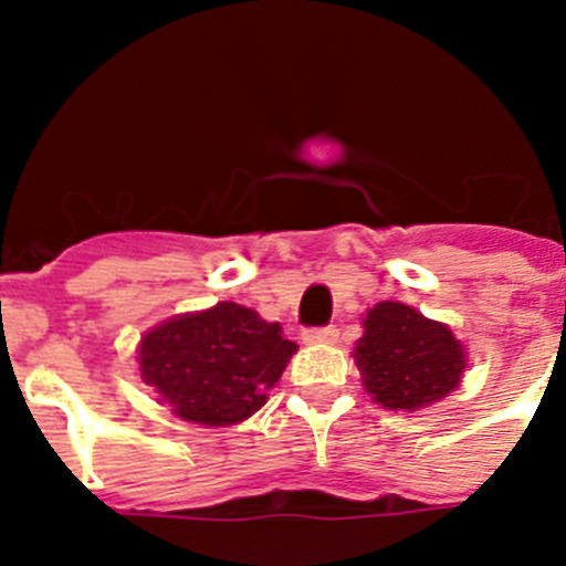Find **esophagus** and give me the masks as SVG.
<instances>
[{
    "instance_id": "esophagus-1",
    "label": "esophagus",
    "mask_w": 566,
    "mask_h": 566,
    "mask_svg": "<svg viewBox=\"0 0 566 566\" xmlns=\"http://www.w3.org/2000/svg\"><path fill=\"white\" fill-rule=\"evenodd\" d=\"M339 337V332L334 326H319V328H306L303 339L306 343H334Z\"/></svg>"
}]
</instances>
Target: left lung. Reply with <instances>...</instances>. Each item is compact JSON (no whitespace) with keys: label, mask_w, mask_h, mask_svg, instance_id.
<instances>
[{"label":"left lung","mask_w":566,"mask_h":566,"mask_svg":"<svg viewBox=\"0 0 566 566\" xmlns=\"http://www.w3.org/2000/svg\"><path fill=\"white\" fill-rule=\"evenodd\" d=\"M363 326L354 363L374 402L388 411H419L459 388L468 359L444 323L385 300L368 308Z\"/></svg>","instance_id":"8db88e82"}]
</instances>
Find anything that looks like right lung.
Wrapping results in <instances>:
<instances>
[{
	"label": "right lung",
	"instance_id": "obj_1",
	"mask_svg": "<svg viewBox=\"0 0 566 566\" xmlns=\"http://www.w3.org/2000/svg\"><path fill=\"white\" fill-rule=\"evenodd\" d=\"M297 345L238 303L172 317L138 345L142 379L175 417L227 428L266 405Z\"/></svg>",
	"mask_w": 566,
	"mask_h": 566
}]
</instances>
